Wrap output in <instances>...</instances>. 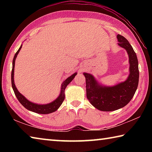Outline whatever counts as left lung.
Instances as JSON below:
<instances>
[{
    "label": "left lung",
    "instance_id": "left-lung-1",
    "mask_svg": "<svg viewBox=\"0 0 152 152\" xmlns=\"http://www.w3.org/2000/svg\"><path fill=\"white\" fill-rule=\"evenodd\" d=\"M120 47L124 48L129 56V74L125 81L108 86L103 85L92 74L84 72L86 78V96L92 106L102 111H113L126 106L134 96L139 83L138 60L129 42L118 34Z\"/></svg>",
    "mask_w": 152,
    "mask_h": 152
}]
</instances>
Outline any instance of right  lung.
Returning <instances> with one entry per match:
<instances>
[{
	"label": "right lung",
	"instance_id": "add662e5",
	"mask_svg": "<svg viewBox=\"0 0 152 152\" xmlns=\"http://www.w3.org/2000/svg\"><path fill=\"white\" fill-rule=\"evenodd\" d=\"M22 48V45L20 46V48L18 51L15 53V55L13 58V60H12V69L11 72V84L12 87L13 89V91L15 92V94L16 97L17 98L18 101L23 106L25 109L30 110V111L34 112L38 114H50V113L55 112L56 110H57L59 107L61 106V104H62L64 99H65V89L66 86L68 85L70 82L72 81V80L74 78V77L77 74V72H74L72 75H71L70 77H68V78H66L64 80L62 84L61 85V90L60 92V95L56 98L54 101L50 102L48 104H37L31 101H29V100L27 99L23 95L20 94L18 91L17 87L15 86V81H14V70H15V60H16L17 56L18 53H19L20 49Z\"/></svg>",
	"mask_w": 152,
	"mask_h": 152
}]
</instances>
